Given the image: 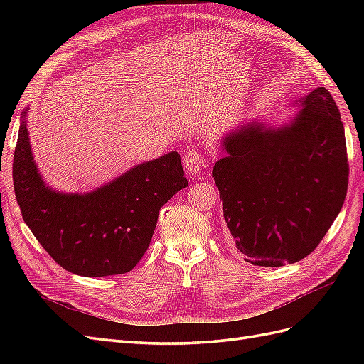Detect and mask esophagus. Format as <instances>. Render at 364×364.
Returning a JSON list of instances; mask_svg holds the SVG:
<instances>
[{"label":"esophagus","mask_w":364,"mask_h":364,"mask_svg":"<svg viewBox=\"0 0 364 364\" xmlns=\"http://www.w3.org/2000/svg\"><path fill=\"white\" fill-rule=\"evenodd\" d=\"M205 165H206V158H205L202 151L190 150V151L185 153L183 167L188 173H191V174L199 173L205 167Z\"/></svg>","instance_id":"obj_1"}]
</instances>
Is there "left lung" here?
I'll return each instance as SVG.
<instances>
[{
    "label": "left lung",
    "mask_w": 364,
    "mask_h": 364,
    "mask_svg": "<svg viewBox=\"0 0 364 364\" xmlns=\"http://www.w3.org/2000/svg\"><path fill=\"white\" fill-rule=\"evenodd\" d=\"M299 103L287 126L250 123L228 135V156L213 168L230 240L253 266L310 255L346 197V139L334 98L317 87Z\"/></svg>",
    "instance_id": "obj_1"
}]
</instances>
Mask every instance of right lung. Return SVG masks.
<instances>
[{"label":"right lung","mask_w":364,"mask_h":364,"mask_svg":"<svg viewBox=\"0 0 364 364\" xmlns=\"http://www.w3.org/2000/svg\"><path fill=\"white\" fill-rule=\"evenodd\" d=\"M188 186L178 151L167 153L87 194L46 186L28 142L26 112L14 155V188L24 222L60 267L80 277L127 273L144 255L161 208Z\"/></svg>","instance_id":"1"}]
</instances>
